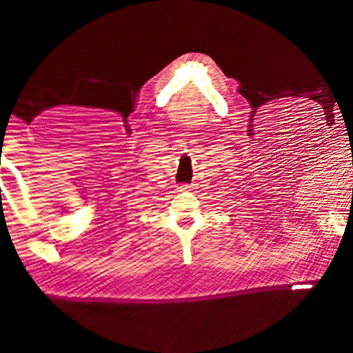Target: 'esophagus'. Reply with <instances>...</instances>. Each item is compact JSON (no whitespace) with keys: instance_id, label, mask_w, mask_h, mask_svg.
<instances>
[{"instance_id":"obj_1","label":"esophagus","mask_w":353,"mask_h":353,"mask_svg":"<svg viewBox=\"0 0 353 353\" xmlns=\"http://www.w3.org/2000/svg\"><path fill=\"white\" fill-rule=\"evenodd\" d=\"M194 186H190V185H183V186H178V191L180 192H186V191H191Z\"/></svg>"}]
</instances>
